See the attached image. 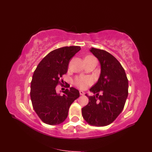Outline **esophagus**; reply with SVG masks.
I'll list each match as a JSON object with an SVG mask.
<instances>
[{"mask_svg":"<svg viewBox=\"0 0 152 152\" xmlns=\"http://www.w3.org/2000/svg\"><path fill=\"white\" fill-rule=\"evenodd\" d=\"M80 95H85V93L82 91H80Z\"/></svg>","mask_w":152,"mask_h":152,"instance_id":"1","label":"esophagus"}]
</instances>
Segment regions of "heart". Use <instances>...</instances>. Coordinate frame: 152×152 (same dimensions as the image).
I'll list each match as a JSON object with an SVG mask.
<instances>
[{
	"label": "heart",
	"instance_id": "heart-1",
	"mask_svg": "<svg viewBox=\"0 0 152 152\" xmlns=\"http://www.w3.org/2000/svg\"><path fill=\"white\" fill-rule=\"evenodd\" d=\"M96 59V58L92 56H88L85 58V59ZM73 83H74V85L77 88H79L80 89H86L88 86L91 85L93 83V80L89 77L77 76L75 79Z\"/></svg>",
	"mask_w": 152,
	"mask_h": 152
}]
</instances>
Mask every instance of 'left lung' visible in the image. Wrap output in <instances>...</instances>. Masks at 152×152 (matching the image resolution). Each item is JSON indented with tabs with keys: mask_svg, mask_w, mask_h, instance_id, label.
I'll return each mask as SVG.
<instances>
[{
	"mask_svg": "<svg viewBox=\"0 0 152 152\" xmlns=\"http://www.w3.org/2000/svg\"><path fill=\"white\" fill-rule=\"evenodd\" d=\"M90 51L99 61L102 71L98 82L90 89L96 95L85 94L89 102L82 108V115L88 124L104 126L113 122L123 110L128 94V80L125 69L113 55L94 48Z\"/></svg>",
	"mask_w": 152,
	"mask_h": 152,
	"instance_id": "obj_1",
	"label": "left lung"
}]
</instances>
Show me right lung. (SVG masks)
I'll return each mask as SVG.
<instances>
[{
  "label": "right lung",
  "instance_id": "right-lung-1",
  "mask_svg": "<svg viewBox=\"0 0 152 152\" xmlns=\"http://www.w3.org/2000/svg\"><path fill=\"white\" fill-rule=\"evenodd\" d=\"M81 49L80 46H65L52 50L42 59L34 72L31 85L33 108L44 123L56 125L63 123L68 115L71 104L80 96L75 88L66 89L61 95L56 86H63L62 77L68 69L70 59ZM66 88L69 85H66Z\"/></svg>",
  "mask_w": 152,
  "mask_h": 152
}]
</instances>
